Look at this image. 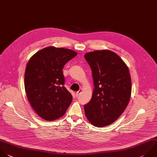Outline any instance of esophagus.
Returning a JSON list of instances; mask_svg holds the SVG:
<instances>
[{"mask_svg": "<svg viewBox=\"0 0 157 157\" xmlns=\"http://www.w3.org/2000/svg\"><path fill=\"white\" fill-rule=\"evenodd\" d=\"M82 91V88H80L78 91H77V92L75 93V95H76V96H78L81 93Z\"/></svg>", "mask_w": 157, "mask_h": 157, "instance_id": "esophagus-1", "label": "esophagus"}]
</instances>
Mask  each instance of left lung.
<instances>
[{
  "mask_svg": "<svg viewBox=\"0 0 157 157\" xmlns=\"http://www.w3.org/2000/svg\"><path fill=\"white\" fill-rule=\"evenodd\" d=\"M94 88L91 101L84 105L85 116L96 127L108 126L122 114L131 94V80L125 63L115 53L96 50L86 53Z\"/></svg>",
  "mask_w": 157,
  "mask_h": 157,
  "instance_id": "1",
  "label": "left lung"
}]
</instances>
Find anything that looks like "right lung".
<instances>
[{
  "label": "right lung",
  "mask_w": 157,
  "mask_h": 157,
  "mask_svg": "<svg viewBox=\"0 0 157 157\" xmlns=\"http://www.w3.org/2000/svg\"><path fill=\"white\" fill-rule=\"evenodd\" d=\"M77 55L69 49L48 47L29 60L25 74L27 98L41 118L52 121L64 115L72 96L64 86V65Z\"/></svg>",
  "instance_id": "right-lung-1"
}]
</instances>
